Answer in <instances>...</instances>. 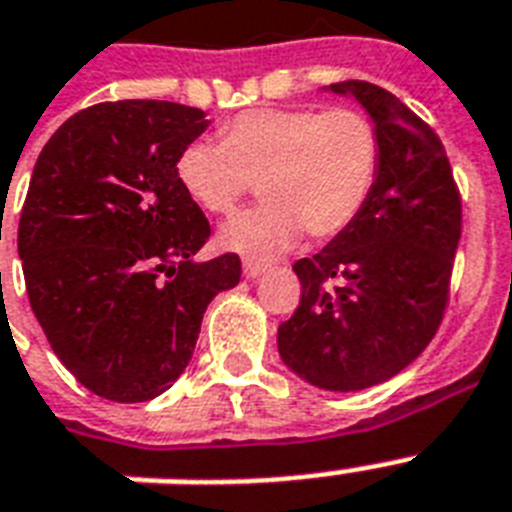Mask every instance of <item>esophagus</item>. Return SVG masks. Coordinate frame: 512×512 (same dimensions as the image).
I'll use <instances>...</instances> for the list:
<instances>
[{"label": "esophagus", "mask_w": 512, "mask_h": 512, "mask_svg": "<svg viewBox=\"0 0 512 512\" xmlns=\"http://www.w3.org/2000/svg\"><path fill=\"white\" fill-rule=\"evenodd\" d=\"M268 271V265L260 263V260H244V276L247 279H257V276H263Z\"/></svg>", "instance_id": "1"}]
</instances>
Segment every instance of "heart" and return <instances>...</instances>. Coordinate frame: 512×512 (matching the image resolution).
Masks as SVG:
<instances>
[{"label": "heart", "mask_w": 512, "mask_h": 512, "mask_svg": "<svg viewBox=\"0 0 512 512\" xmlns=\"http://www.w3.org/2000/svg\"><path fill=\"white\" fill-rule=\"evenodd\" d=\"M177 154V183L209 215H231L260 180L263 204L233 217L220 244L268 257L300 233L335 239L372 199L382 164L377 124L353 108H252Z\"/></svg>", "instance_id": "heart-1"}]
</instances>
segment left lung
I'll return each instance as SVG.
<instances>
[{
  "label": "left lung",
  "instance_id": "left-lung-1",
  "mask_svg": "<svg viewBox=\"0 0 512 512\" xmlns=\"http://www.w3.org/2000/svg\"><path fill=\"white\" fill-rule=\"evenodd\" d=\"M329 90L377 124L380 180L348 231L292 265L303 295L279 327V353L305 382L348 393L406 369L441 327L462 201L441 138L393 92L361 79Z\"/></svg>",
  "mask_w": 512,
  "mask_h": 512
}]
</instances>
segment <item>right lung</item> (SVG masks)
<instances>
[{
  "mask_svg": "<svg viewBox=\"0 0 512 512\" xmlns=\"http://www.w3.org/2000/svg\"><path fill=\"white\" fill-rule=\"evenodd\" d=\"M204 130L201 108L170 100L98 103L36 159L18 225L28 303L63 366L108 401L172 388L212 297L241 279L233 252L193 260L212 228L175 162Z\"/></svg>",
  "mask_w": 512,
  "mask_h": 512,
  "instance_id": "1",
  "label": "right lung"
}]
</instances>
